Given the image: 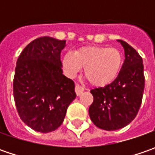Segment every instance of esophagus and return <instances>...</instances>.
<instances>
[{
    "label": "esophagus",
    "mask_w": 155,
    "mask_h": 155,
    "mask_svg": "<svg viewBox=\"0 0 155 155\" xmlns=\"http://www.w3.org/2000/svg\"><path fill=\"white\" fill-rule=\"evenodd\" d=\"M75 91H76V94H77V96H80L82 93L84 92V87H82L79 84H76V86H75Z\"/></svg>",
    "instance_id": "esophagus-1"
}]
</instances>
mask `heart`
<instances>
[{
  "label": "heart",
  "instance_id": "1",
  "mask_svg": "<svg viewBox=\"0 0 155 155\" xmlns=\"http://www.w3.org/2000/svg\"><path fill=\"white\" fill-rule=\"evenodd\" d=\"M65 74L74 78L82 67L84 76L94 86H105L115 80L122 66V54L115 47L87 45L63 57Z\"/></svg>",
  "mask_w": 155,
  "mask_h": 155
}]
</instances>
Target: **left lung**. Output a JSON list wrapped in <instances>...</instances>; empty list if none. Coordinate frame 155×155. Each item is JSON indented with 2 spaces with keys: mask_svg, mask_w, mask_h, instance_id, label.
<instances>
[{
  "mask_svg": "<svg viewBox=\"0 0 155 155\" xmlns=\"http://www.w3.org/2000/svg\"><path fill=\"white\" fill-rule=\"evenodd\" d=\"M125 60L115 80L91 91L93 103L89 108L92 122L104 130L124 128L140 110L145 85L143 63L140 54L123 40Z\"/></svg>",
  "mask_w": 155,
  "mask_h": 155,
  "instance_id": "1",
  "label": "left lung"
}]
</instances>
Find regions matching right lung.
Returning a JSON list of instances; mask_svg holds the SVG:
<instances>
[{
    "label": "right lung",
    "instance_id": "right-lung-1",
    "mask_svg": "<svg viewBox=\"0 0 155 155\" xmlns=\"http://www.w3.org/2000/svg\"><path fill=\"white\" fill-rule=\"evenodd\" d=\"M65 40L45 36L33 40L17 59L14 98L21 119L38 132L56 130L76 97L74 82L63 75L60 53Z\"/></svg>",
    "mask_w": 155,
    "mask_h": 155
}]
</instances>
